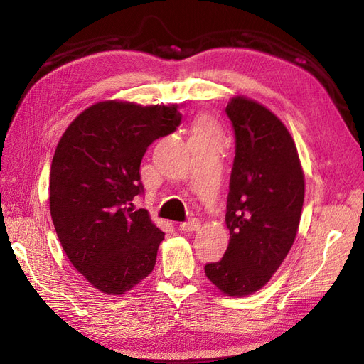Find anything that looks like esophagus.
Segmentation results:
<instances>
[{"label": "esophagus", "mask_w": 364, "mask_h": 364, "mask_svg": "<svg viewBox=\"0 0 364 364\" xmlns=\"http://www.w3.org/2000/svg\"><path fill=\"white\" fill-rule=\"evenodd\" d=\"M200 222L197 218H191V220H188V222H185V223H182L179 228H181V230H183V232H196V230H199L200 229Z\"/></svg>", "instance_id": "34e87169"}]
</instances>
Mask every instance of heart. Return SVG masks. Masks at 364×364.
<instances>
[{"label":"heart","instance_id":"1","mask_svg":"<svg viewBox=\"0 0 364 364\" xmlns=\"http://www.w3.org/2000/svg\"><path fill=\"white\" fill-rule=\"evenodd\" d=\"M194 132H213V127L209 126V123L206 119H200L199 123L196 124V129H194Z\"/></svg>","mask_w":364,"mask_h":364}]
</instances>
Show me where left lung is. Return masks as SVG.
Returning <instances> with one entry per match:
<instances>
[{"mask_svg":"<svg viewBox=\"0 0 364 364\" xmlns=\"http://www.w3.org/2000/svg\"><path fill=\"white\" fill-rule=\"evenodd\" d=\"M235 158L226 205L229 246L206 264L208 279L226 296L258 291L279 269L299 229L305 179L289 129L266 106L235 95L226 106Z\"/></svg>","mask_w":364,"mask_h":364,"instance_id":"left-lung-1","label":"left lung"}]
</instances>
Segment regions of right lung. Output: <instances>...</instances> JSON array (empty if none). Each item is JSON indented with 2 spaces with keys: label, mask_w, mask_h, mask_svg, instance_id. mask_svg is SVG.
I'll list each match as a JSON object with an SVG mask.
<instances>
[{
  "label": "right lung",
  "mask_w": 364,
  "mask_h": 364,
  "mask_svg": "<svg viewBox=\"0 0 364 364\" xmlns=\"http://www.w3.org/2000/svg\"><path fill=\"white\" fill-rule=\"evenodd\" d=\"M178 107L98 102L74 118L54 151L53 225L74 269L98 291L124 294L155 267L164 232L132 202L142 193V156L181 124Z\"/></svg>",
  "instance_id": "add662e5"
}]
</instances>
